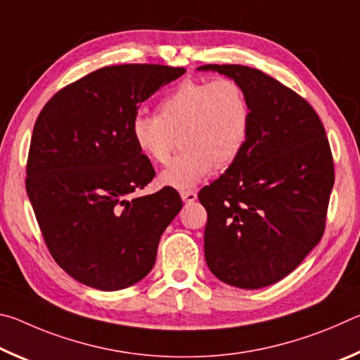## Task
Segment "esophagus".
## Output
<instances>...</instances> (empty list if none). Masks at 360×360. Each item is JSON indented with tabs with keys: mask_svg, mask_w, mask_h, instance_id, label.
<instances>
[{
	"mask_svg": "<svg viewBox=\"0 0 360 360\" xmlns=\"http://www.w3.org/2000/svg\"><path fill=\"white\" fill-rule=\"evenodd\" d=\"M181 198L184 200L186 203H193L195 200H197V192H195V191H182Z\"/></svg>",
	"mask_w": 360,
	"mask_h": 360,
	"instance_id": "obj_1",
	"label": "esophagus"
}]
</instances>
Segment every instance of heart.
I'll list each match as a JSON object with an SVG mask.
<instances>
[{
  "label": "heart",
  "mask_w": 360,
  "mask_h": 360,
  "mask_svg": "<svg viewBox=\"0 0 360 360\" xmlns=\"http://www.w3.org/2000/svg\"><path fill=\"white\" fill-rule=\"evenodd\" d=\"M252 105L240 82L230 77L214 81L187 79L158 105V114L139 112L130 131L138 150L165 165L174 136L181 135L186 152L160 174L163 186L192 188L219 168L233 163L248 143Z\"/></svg>",
  "instance_id": "heart-1"
}]
</instances>
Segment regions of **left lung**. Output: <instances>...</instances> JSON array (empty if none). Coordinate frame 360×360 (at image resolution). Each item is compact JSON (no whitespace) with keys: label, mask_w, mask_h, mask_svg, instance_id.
<instances>
[{"label":"left lung","mask_w":360,"mask_h":360,"mask_svg":"<svg viewBox=\"0 0 360 360\" xmlns=\"http://www.w3.org/2000/svg\"><path fill=\"white\" fill-rule=\"evenodd\" d=\"M243 85L252 125L238 158L203 187L205 259L240 289L288 276L324 235L335 181L324 125L309 103L276 79L241 65H203Z\"/></svg>","instance_id":"1"}]
</instances>
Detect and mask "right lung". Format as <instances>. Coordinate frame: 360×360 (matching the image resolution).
<instances>
[{
    "mask_svg": "<svg viewBox=\"0 0 360 360\" xmlns=\"http://www.w3.org/2000/svg\"><path fill=\"white\" fill-rule=\"evenodd\" d=\"M184 68L115 65L52 96L36 119L27 193L53 260L76 281L119 290L148 275L160 236L182 208L173 187L129 198L154 179L133 143L139 105Z\"/></svg>",
    "mask_w": 360,
    "mask_h": 360,
    "instance_id": "right-lung-1",
    "label": "right lung"
}]
</instances>
